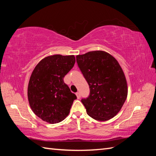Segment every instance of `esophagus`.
I'll use <instances>...</instances> for the list:
<instances>
[{"label": "esophagus", "mask_w": 156, "mask_h": 156, "mask_svg": "<svg viewBox=\"0 0 156 156\" xmlns=\"http://www.w3.org/2000/svg\"><path fill=\"white\" fill-rule=\"evenodd\" d=\"M76 97H77V98L79 99L80 98V92H77L76 93Z\"/></svg>", "instance_id": "1"}]
</instances>
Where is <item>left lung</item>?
I'll return each mask as SVG.
<instances>
[{
    "mask_svg": "<svg viewBox=\"0 0 156 156\" xmlns=\"http://www.w3.org/2000/svg\"><path fill=\"white\" fill-rule=\"evenodd\" d=\"M76 62L90 88L88 97L81 100L87 114L101 121L114 117L127 97V81L118 62L102 51L78 55Z\"/></svg>",
    "mask_w": 156,
    "mask_h": 156,
    "instance_id": "8db88e82",
    "label": "left lung"
}]
</instances>
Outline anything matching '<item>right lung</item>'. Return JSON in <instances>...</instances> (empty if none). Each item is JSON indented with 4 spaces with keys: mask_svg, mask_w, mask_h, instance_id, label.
I'll return each instance as SVG.
<instances>
[{
    "mask_svg": "<svg viewBox=\"0 0 156 156\" xmlns=\"http://www.w3.org/2000/svg\"><path fill=\"white\" fill-rule=\"evenodd\" d=\"M74 55L48 56L36 66L29 82L27 95L34 113L49 123L62 121L76 99L64 76L74 67Z\"/></svg>",
    "mask_w": 156,
    "mask_h": 156,
    "instance_id": "1",
    "label": "right lung"
}]
</instances>
